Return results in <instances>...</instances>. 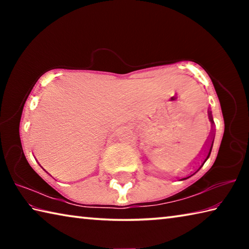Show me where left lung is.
<instances>
[{"label":"left lung","instance_id":"8db88e82","mask_svg":"<svg viewBox=\"0 0 249 249\" xmlns=\"http://www.w3.org/2000/svg\"><path fill=\"white\" fill-rule=\"evenodd\" d=\"M209 117H210V121L211 122H212V124L214 123V122H213V119H212V114H211V112H209ZM211 142H209V145H208V147H209V149H208V151H206V156H205V158H204V160H203V162H202L201 163V166L199 167V169H197L196 172H197V171H199L200 169H201V167L202 166H203L204 165V162L206 161V160H208V158L210 157V154H211V150H212V147H213V142H214V137H211V140H210ZM196 172H195V174H196ZM195 174H193V175H195ZM193 175H191V176H193ZM191 176H189V177H187V178H182V179H180V180H185V179H188V178H190V177Z\"/></svg>","mask_w":249,"mask_h":249}]
</instances>
